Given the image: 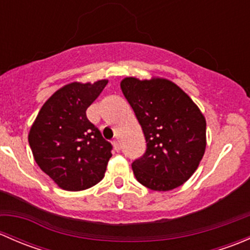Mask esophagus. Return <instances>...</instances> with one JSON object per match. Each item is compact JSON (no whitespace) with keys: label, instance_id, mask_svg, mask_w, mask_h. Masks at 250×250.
<instances>
[{"label":"esophagus","instance_id":"1","mask_svg":"<svg viewBox=\"0 0 250 250\" xmlns=\"http://www.w3.org/2000/svg\"><path fill=\"white\" fill-rule=\"evenodd\" d=\"M112 145H113V148H115V151H117V152L121 150V146H120V143H118V140H113Z\"/></svg>","mask_w":250,"mask_h":250}]
</instances>
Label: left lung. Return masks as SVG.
I'll list each match as a JSON object with an SVG mask.
<instances>
[{"instance_id": "left-lung-1", "label": "left lung", "mask_w": 250, "mask_h": 250, "mask_svg": "<svg viewBox=\"0 0 250 250\" xmlns=\"http://www.w3.org/2000/svg\"><path fill=\"white\" fill-rule=\"evenodd\" d=\"M121 89L143 128L146 151L132 163L135 178L169 191L195 173L206 151V118L180 87L166 78L125 77Z\"/></svg>"}]
</instances>
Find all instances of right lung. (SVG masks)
Instances as JSON below:
<instances>
[{
	"instance_id": "obj_1",
	"label": "right lung",
	"mask_w": 250,
	"mask_h": 250,
	"mask_svg": "<svg viewBox=\"0 0 250 250\" xmlns=\"http://www.w3.org/2000/svg\"><path fill=\"white\" fill-rule=\"evenodd\" d=\"M106 84L107 80H100L64 85L44 103L30 128L35 161L62 190H85L104 178L112 145L85 111Z\"/></svg>"
}]
</instances>
